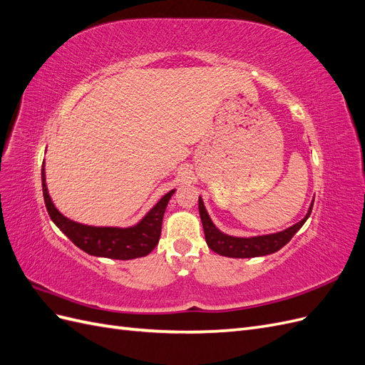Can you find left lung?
I'll list each match as a JSON object with an SVG mask.
<instances>
[{
    "mask_svg": "<svg viewBox=\"0 0 365 365\" xmlns=\"http://www.w3.org/2000/svg\"><path fill=\"white\" fill-rule=\"evenodd\" d=\"M312 207H314V201L311 202V207L307 210V215L300 220V222H297L283 231H279V233L256 236V237H235V236H228L222 233L220 230H217V227L212 222V219H210L207 210L204 207L202 197L200 196V216H201V222L204 227V235H205V242L208 248L220 254V256L235 257V259L260 257L283 248L294 237L297 231L303 227L309 215L312 212Z\"/></svg>",
    "mask_w": 365,
    "mask_h": 365,
    "instance_id": "obj_1",
    "label": "left lung"
}]
</instances>
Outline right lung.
<instances>
[{"label": "right lung", "mask_w": 365, "mask_h": 365, "mask_svg": "<svg viewBox=\"0 0 365 365\" xmlns=\"http://www.w3.org/2000/svg\"><path fill=\"white\" fill-rule=\"evenodd\" d=\"M41 178L43 201H46L47 212L51 220L56 224V227L62 233L82 251L97 257L129 260L148 256V254L157 247L161 236V225L165 207H168V202L175 193V190L165 193L161 200L149 210L148 215L134 227H93L74 222V220L65 217L59 210L54 207L47 190L43 163Z\"/></svg>", "instance_id": "add662e5"}]
</instances>
